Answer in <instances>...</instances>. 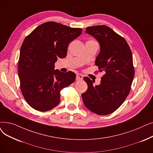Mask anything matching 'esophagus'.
<instances>
[{"mask_svg":"<svg viewBox=\"0 0 153 153\" xmlns=\"http://www.w3.org/2000/svg\"><path fill=\"white\" fill-rule=\"evenodd\" d=\"M76 81H79V80H82L83 79V76L80 74H76Z\"/></svg>","mask_w":153,"mask_h":153,"instance_id":"34e87169","label":"esophagus"}]
</instances>
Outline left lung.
<instances>
[{
    "instance_id": "1",
    "label": "left lung",
    "mask_w": 153,
    "mask_h": 153,
    "mask_svg": "<svg viewBox=\"0 0 153 153\" xmlns=\"http://www.w3.org/2000/svg\"><path fill=\"white\" fill-rule=\"evenodd\" d=\"M85 32L100 45L95 64L105 74L95 86L90 78L84 77L88 89L82 94L83 102L94 113L108 115L120 107L130 92L134 76L132 52L126 40L108 26L88 27Z\"/></svg>"
}]
</instances>
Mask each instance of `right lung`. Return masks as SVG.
Segmentation results:
<instances>
[{"label": "right lung", "instance_id": "obj_1", "mask_svg": "<svg viewBox=\"0 0 153 153\" xmlns=\"http://www.w3.org/2000/svg\"><path fill=\"white\" fill-rule=\"evenodd\" d=\"M82 32L81 28L48 22L24 39L18 74L24 97L32 108L43 112L55 108L60 102L61 90L75 81V73L55 70V62L66 57L69 44Z\"/></svg>", "mask_w": 153, "mask_h": 153}]
</instances>
